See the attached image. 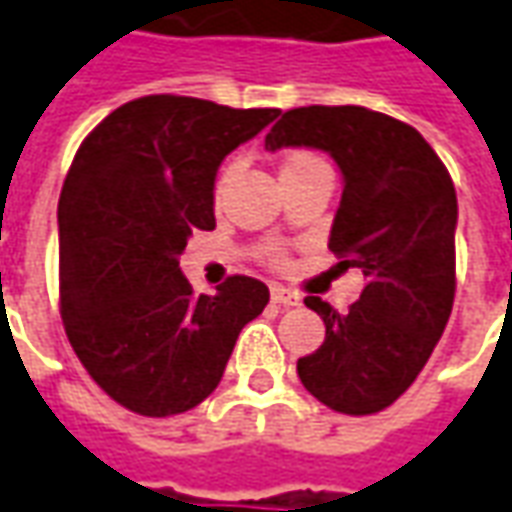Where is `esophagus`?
<instances>
[{
    "instance_id": "esophagus-1",
    "label": "esophagus",
    "mask_w": 512,
    "mask_h": 512,
    "mask_svg": "<svg viewBox=\"0 0 512 512\" xmlns=\"http://www.w3.org/2000/svg\"><path fill=\"white\" fill-rule=\"evenodd\" d=\"M271 300L277 302V305H283V308H294V305H300L302 297L297 291L285 288V285H274V288H271Z\"/></svg>"
}]
</instances>
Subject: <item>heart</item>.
<instances>
[{"mask_svg": "<svg viewBox=\"0 0 512 512\" xmlns=\"http://www.w3.org/2000/svg\"><path fill=\"white\" fill-rule=\"evenodd\" d=\"M314 168H325V162L319 159L311 151H291V154L283 159V176H291V173H302V170H314ZM232 170H235V162H229L221 168L218 173V179H215V198H221L224 193V187H227L229 176H232ZM263 257L274 263V266H283L285 263V252L277 246V243H269V246H263Z\"/></svg>", "mask_w": 512, "mask_h": 512, "instance_id": "heart-1", "label": "heart"}]
</instances>
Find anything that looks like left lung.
<instances>
[{"label":"left lung","mask_w":512,"mask_h":512,"mask_svg":"<svg viewBox=\"0 0 512 512\" xmlns=\"http://www.w3.org/2000/svg\"><path fill=\"white\" fill-rule=\"evenodd\" d=\"M328 151L344 176L328 249L361 269L347 314L308 297L325 342L297 361L302 387L342 415H375L412 387L446 330L457 288V193L412 125L364 106L285 111L266 148Z\"/></svg>","instance_id":"1"}]
</instances>
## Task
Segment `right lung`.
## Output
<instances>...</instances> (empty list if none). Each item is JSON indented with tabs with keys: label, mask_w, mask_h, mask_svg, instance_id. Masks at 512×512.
I'll return each instance as SVG.
<instances>
[{
	"label": "right lung",
	"mask_w": 512,
	"mask_h": 512,
	"mask_svg": "<svg viewBox=\"0 0 512 512\" xmlns=\"http://www.w3.org/2000/svg\"><path fill=\"white\" fill-rule=\"evenodd\" d=\"M280 109H229L179 95L137 97L83 139L58 201L66 339L109 398L145 417L182 415L218 387L269 288L235 274L193 294L179 255L215 229L224 156Z\"/></svg>",
	"instance_id": "1"
}]
</instances>
